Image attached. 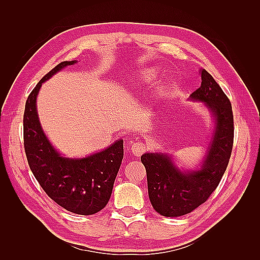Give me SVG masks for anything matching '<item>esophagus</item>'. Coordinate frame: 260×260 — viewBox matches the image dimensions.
<instances>
[{
  "instance_id": "1",
  "label": "esophagus",
  "mask_w": 260,
  "mask_h": 260,
  "mask_svg": "<svg viewBox=\"0 0 260 260\" xmlns=\"http://www.w3.org/2000/svg\"><path fill=\"white\" fill-rule=\"evenodd\" d=\"M145 150H146L145 143L137 141L132 144V153H133L135 156H141L142 154L145 152Z\"/></svg>"
}]
</instances>
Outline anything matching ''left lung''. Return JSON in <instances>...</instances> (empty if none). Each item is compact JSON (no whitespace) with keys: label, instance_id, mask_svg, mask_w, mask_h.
<instances>
[{"label":"left lung","instance_id":"8db88e82","mask_svg":"<svg viewBox=\"0 0 260 260\" xmlns=\"http://www.w3.org/2000/svg\"><path fill=\"white\" fill-rule=\"evenodd\" d=\"M201 86L190 98L206 103L215 119V129L202 169L183 173L167 154L146 153L141 161L146 170L148 197L153 208L164 217L190 213L206 202L217 189L228 167L234 145V114L231 103L206 69Z\"/></svg>","mask_w":260,"mask_h":260}]
</instances>
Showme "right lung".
<instances>
[{
    "label": "right lung",
    "instance_id": "right-lung-1",
    "mask_svg": "<svg viewBox=\"0 0 260 260\" xmlns=\"http://www.w3.org/2000/svg\"><path fill=\"white\" fill-rule=\"evenodd\" d=\"M62 61L43 77L26 99L23 115L24 151L30 170L49 198L68 211L89 215L106 207L124 156L123 141L99 153L71 159L60 156L49 143L39 123L36 99L47 79L66 66Z\"/></svg>",
    "mask_w": 260,
    "mask_h": 260
}]
</instances>
